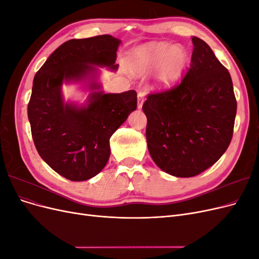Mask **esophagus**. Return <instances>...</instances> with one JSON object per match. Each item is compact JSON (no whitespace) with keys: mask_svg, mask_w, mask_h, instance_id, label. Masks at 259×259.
Returning <instances> with one entry per match:
<instances>
[{"mask_svg":"<svg viewBox=\"0 0 259 259\" xmlns=\"http://www.w3.org/2000/svg\"><path fill=\"white\" fill-rule=\"evenodd\" d=\"M137 99H138V108L140 109L143 107V104H144V101H145V93L144 92H138V94H137Z\"/></svg>","mask_w":259,"mask_h":259,"instance_id":"obj_1","label":"esophagus"}]
</instances>
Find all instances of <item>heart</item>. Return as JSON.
Returning <instances> with one entry per match:
<instances>
[{"label":"heart","instance_id":"heart-1","mask_svg":"<svg viewBox=\"0 0 259 259\" xmlns=\"http://www.w3.org/2000/svg\"><path fill=\"white\" fill-rule=\"evenodd\" d=\"M187 53L179 45L149 43L136 50L133 56V69L146 73L156 68L154 80L160 86H170L182 76L187 65Z\"/></svg>","mask_w":259,"mask_h":259}]
</instances>
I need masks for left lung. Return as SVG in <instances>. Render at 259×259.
I'll return each instance as SVG.
<instances>
[{"mask_svg":"<svg viewBox=\"0 0 259 259\" xmlns=\"http://www.w3.org/2000/svg\"><path fill=\"white\" fill-rule=\"evenodd\" d=\"M192 43L184 79L151 92L143 105L149 153L176 177L197 176L219 160L230 145L237 113L229 71L204 41L193 36Z\"/></svg>","mask_w":259,"mask_h":259,"instance_id":"left-lung-1","label":"left lung"}]
</instances>
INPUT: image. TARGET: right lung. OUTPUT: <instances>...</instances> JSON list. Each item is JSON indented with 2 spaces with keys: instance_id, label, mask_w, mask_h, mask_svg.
<instances>
[{
  "instance_id": "obj_1",
  "label": "right lung",
  "mask_w": 259,
  "mask_h": 259,
  "mask_svg": "<svg viewBox=\"0 0 259 259\" xmlns=\"http://www.w3.org/2000/svg\"><path fill=\"white\" fill-rule=\"evenodd\" d=\"M120 40L96 35L69 40L36 72L28 104L34 146L41 158L61 176L83 182L105 167L110 156V137L137 107L134 90L121 94H91L89 105H65L62 81H81L95 72L94 66L116 69ZM99 86L91 84L92 90Z\"/></svg>"
}]
</instances>
